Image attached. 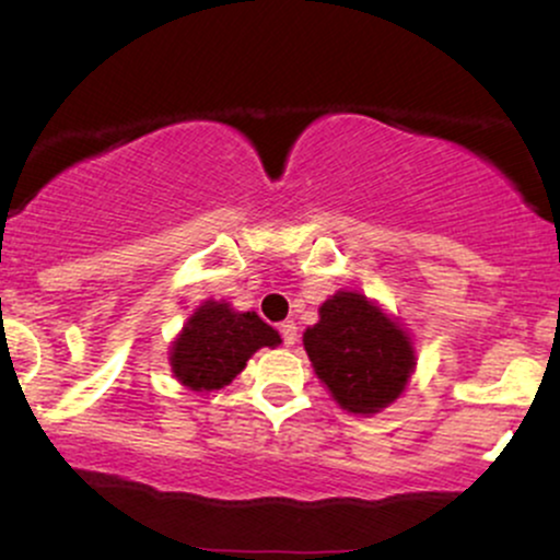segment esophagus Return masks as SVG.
I'll return each mask as SVG.
<instances>
[{"instance_id":"34e87169","label":"esophagus","mask_w":560,"mask_h":560,"mask_svg":"<svg viewBox=\"0 0 560 560\" xmlns=\"http://www.w3.org/2000/svg\"><path fill=\"white\" fill-rule=\"evenodd\" d=\"M279 331H281V339H284L287 347H292L294 342H298V326H294L292 320H284V324L279 326Z\"/></svg>"}]
</instances>
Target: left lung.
Listing matches in <instances>:
<instances>
[{
    "mask_svg": "<svg viewBox=\"0 0 560 560\" xmlns=\"http://www.w3.org/2000/svg\"><path fill=\"white\" fill-rule=\"evenodd\" d=\"M318 313L302 342L334 400L350 413H376L397 400L416 365L400 326L355 292H337Z\"/></svg>",
    "mask_w": 560,
    "mask_h": 560,
    "instance_id": "8db88e82",
    "label": "left lung"
}]
</instances>
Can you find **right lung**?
I'll list each match as a JSON object with an SVG mask.
<instances>
[{"instance_id":"1","label":"right lung","mask_w":560,"mask_h":560,"mask_svg":"<svg viewBox=\"0 0 560 560\" xmlns=\"http://www.w3.org/2000/svg\"><path fill=\"white\" fill-rule=\"evenodd\" d=\"M279 342V331L260 320L258 313H234L226 302H205L173 342V374L197 392L221 389L255 350Z\"/></svg>"}]
</instances>
